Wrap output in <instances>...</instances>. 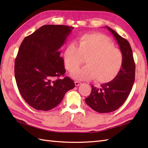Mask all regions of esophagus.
I'll return each mask as SVG.
<instances>
[{
  "label": "esophagus",
  "mask_w": 148,
  "mask_h": 148,
  "mask_svg": "<svg viewBox=\"0 0 148 148\" xmlns=\"http://www.w3.org/2000/svg\"><path fill=\"white\" fill-rule=\"evenodd\" d=\"M74 83H75V85H76V86L80 85V84H81V82H79V81H75Z\"/></svg>",
  "instance_id": "34e87169"
}]
</instances>
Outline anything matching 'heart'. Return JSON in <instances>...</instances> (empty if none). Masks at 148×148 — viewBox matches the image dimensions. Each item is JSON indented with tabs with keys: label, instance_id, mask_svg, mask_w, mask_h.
<instances>
[{
	"label": "heart",
	"instance_id": "obj_1",
	"mask_svg": "<svg viewBox=\"0 0 148 148\" xmlns=\"http://www.w3.org/2000/svg\"><path fill=\"white\" fill-rule=\"evenodd\" d=\"M86 58V65L74 74L77 79L95 78L99 83H109L118 76L123 65V56L106 36L86 34L71 43L64 51L65 67L71 73L77 71Z\"/></svg>",
	"mask_w": 148,
	"mask_h": 148
}]
</instances>
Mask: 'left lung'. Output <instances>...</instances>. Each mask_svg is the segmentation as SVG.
I'll return each instance as SVG.
<instances>
[{
	"label": "left lung",
	"instance_id": "obj_1",
	"mask_svg": "<svg viewBox=\"0 0 148 148\" xmlns=\"http://www.w3.org/2000/svg\"><path fill=\"white\" fill-rule=\"evenodd\" d=\"M119 45L123 56V65L117 76L109 83L102 84L100 88L92 86V92L85 99L86 104L100 113L115 111L123 104L132 88L135 80L136 65L132 50L127 39L114 30L106 27Z\"/></svg>",
	"mask_w": 148,
	"mask_h": 148
}]
</instances>
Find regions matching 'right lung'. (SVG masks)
<instances>
[{
	"label": "right lung",
	"mask_w": 148,
	"mask_h": 148,
	"mask_svg": "<svg viewBox=\"0 0 148 148\" xmlns=\"http://www.w3.org/2000/svg\"><path fill=\"white\" fill-rule=\"evenodd\" d=\"M74 27L46 25L27 36L19 48L14 63V76L19 92L26 102L37 110L55 108L65 94L75 87L64 76V58L59 49Z\"/></svg>",
	"instance_id": "1"
}]
</instances>
